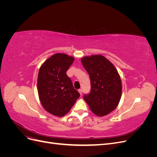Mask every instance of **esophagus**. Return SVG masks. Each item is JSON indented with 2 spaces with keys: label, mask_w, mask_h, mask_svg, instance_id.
<instances>
[{
  "label": "esophagus",
  "mask_w": 157,
  "mask_h": 157,
  "mask_svg": "<svg viewBox=\"0 0 157 157\" xmlns=\"http://www.w3.org/2000/svg\"><path fill=\"white\" fill-rule=\"evenodd\" d=\"M78 92H79V93H80V95L82 94V89H79V90H78Z\"/></svg>",
  "instance_id": "1"
}]
</instances>
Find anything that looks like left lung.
<instances>
[{
  "label": "left lung",
  "mask_w": 157,
  "mask_h": 157,
  "mask_svg": "<svg viewBox=\"0 0 157 157\" xmlns=\"http://www.w3.org/2000/svg\"><path fill=\"white\" fill-rule=\"evenodd\" d=\"M90 78L91 89L84 99L91 111L98 116H105L115 109L120 101L122 84L114 65L101 55L81 59Z\"/></svg>",
  "instance_id": "obj_1"
}]
</instances>
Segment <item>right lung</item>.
<instances>
[{"label": "right lung", "instance_id": "right-lung-1", "mask_svg": "<svg viewBox=\"0 0 157 157\" xmlns=\"http://www.w3.org/2000/svg\"><path fill=\"white\" fill-rule=\"evenodd\" d=\"M74 59L67 54H56L46 60L39 69L37 87L41 104L55 116H64L80 97L66 73Z\"/></svg>", "mask_w": 157, "mask_h": 157}]
</instances>
